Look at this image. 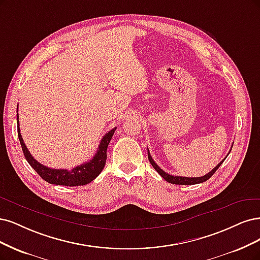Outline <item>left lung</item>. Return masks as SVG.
<instances>
[{"label": "left lung", "instance_id": "left-lung-1", "mask_svg": "<svg viewBox=\"0 0 260 260\" xmlns=\"http://www.w3.org/2000/svg\"><path fill=\"white\" fill-rule=\"evenodd\" d=\"M147 151H148V160H149V162H150V165L154 167V169L156 170V171L162 176L165 180L167 181V182H169V183H171V184H176V185H194V184H199V183H203V182H205V181H208L209 178L216 172V170L220 167V165L223 162V161H225V159L227 158H225L223 160H221L220 162L214 168L211 172H209L207 175H203V176H200V177H184V176H174V175H171V174H168L167 172H165L162 169H160L159 167H158V165L154 161V159L151 158V156H150V154H149V150H148V148H147Z\"/></svg>", "mask_w": 260, "mask_h": 260}]
</instances>
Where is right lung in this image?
I'll use <instances>...</instances> for the list:
<instances>
[{
  "instance_id": "add662e5",
  "label": "right lung",
  "mask_w": 260,
  "mask_h": 260,
  "mask_svg": "<svg viewBox=\"0 0 260 260\" xmlns=\"http://www.w3.org/2000/svg\"><path fill=\"white\" fill-rule=\"evenodd\" d=\"M18 112V109H17ZM19 116L17 113V131H18V138H19L20 144L22 147L23 155L28 161L29 165L37 171V173L49 184L53 185H63V186H83L88 183L92 182L94 178L101 173L103 170L105 162H106V150L109 146L110 142L113 138V134L116 128L112 129L107 132L105 136L102 138L100 145L98 147L95 155L91 160L87 161V162L80 165L78 167L73 168L71 171H68L66 169H50L48 167H45L40 164L38 160H35L32 155L30 154L29 149L26 148L23 139L20 133L19 128Z\"/></svg>"
}]
</instances>
